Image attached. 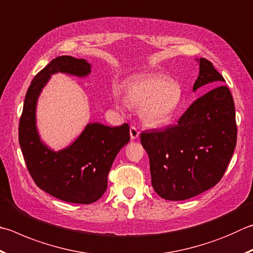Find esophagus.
Wrapping results in <instances>:
<instances>
[{"mask_svg": "<svg viewBox=\"0 0 253 253\" xmlns=\"http://www.w3.org/2000/svg\"><path fill=\"white\" fill-rule=\"evenodd\" d=\"M129 134H130V138L131 139H137L139 137V130L137 129L135 126H131L130 129H129Z\"/></svg>", "mask_w": 253, "mask_h": 253, "instance_id": "1", "label": "esophagus"}]
</instances>
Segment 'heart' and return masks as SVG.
I'll use <instances>...</instances> for the list:
<instances>
[{
  "label": "heart",
  "instance_id": "obj_1",
  "mask_svg": "<svg viewBox=\"0 0 253 253\" xmlns=\"http://www.w3.org/2000/svg\"><path fill=\"white\" fill-rule=\"evenodd\" d=\"M125 99L131 107H140V116L146 123L156 125L176 113L181 90L176 83L162 75H147L126 86Z\"/></svg>",
  "mask_w": 253,
  "mask_h": 253
}]
</instances>
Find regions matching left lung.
I'll return each instance as SVG.
<instances>
[{
  "mask_svg": "<svg viewBox=\"0 0 253 253\" xmlns=\"http://www.w3.org/2000/svg\"><path fill=\"white\" fill-rule=\"evenodd\" d=\"M194 91L208 93L192 103L176 125L141 132L149 157L151 185L166 200H186L217 185L237 144L235 103L221 74L206 58L198 59Z\"/></svg>",
  "mask_w": 253,
  "mask_h": 253,
  "instance_id": "left-lung-1",
  "label": "left lung"
}]
</instances>
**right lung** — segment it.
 <instances>
[{"label": "right lung", "instance_id": "add662e5", "mask_svg": "<svg viewBox=\"0 0 253 253\" xmlns=\"http://www.w3.org/2000/svg\"><path fill=\"white\" fill-rule=\"evenodd\" d=\"M66 73L79 77L90 73L85 59L58 56L31 82L18 125V141L27 170L39 188L66 203L88 205L107 189V176L118 151L129 141V126L88 124L72 145L53 151L41 141L36 128V103L50 75Z\"/></svg>", "mask_w": 253, "mask_h": 253}]
</instances>
